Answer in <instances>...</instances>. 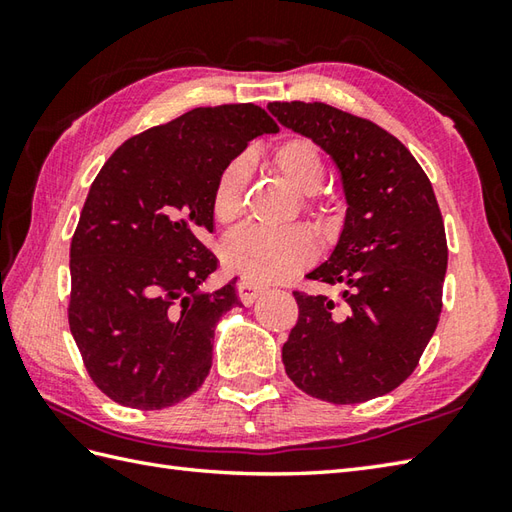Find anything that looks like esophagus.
Returning a JSON list of instances; mask_svg holds the SVG:
<instances>
[{
  "label": "esophagus",
  "mask_w": 512,
  "mask_h": 512,
  "mask_svg": "<svg viewBox=\"0 0 512 512\" xmlns=\"http://www.w3.org/2000/svg\"><path fill=\"white\" fill-rule=\"evenodd\" d=\"M262 292H264V288L253 284V281H248V279L237 281V297H239V301L244 303V306L255 303L259 297H262Z\"/></svg>",
  "instance_id": "obj_1"
}]
</instances>
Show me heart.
<instances>
[{
	"instance_id": "b5f03b06",
	"label": "heart",
	"mask_w": 512,
	"mask_h": 512,
	"mask_svg": "<svg viewBox=\"0 0 512 512\" xmlns=\"http://www.w3.org/2000/svg\"><path fill=\"white\" fill-rule=\"evenodd\" d=\"M273 167L292 189L308 195L310 211H325L317 189L325 178V162L319 147L306 136H288L273 149ZM253 162L242 154L228 160L217 173L211 211L220 224L233 222L242 213L244 193ZM314 259V244L303 228H266L246 226L228 235L222 242V262L231 273L255 284H273L306 268Z\"/></svg>"
}]
</instances>
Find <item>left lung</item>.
<instances>
[{"mask_svg": "<svg viewBox=\"0 0 512 512\" xmlns=\"http://www.w3.org/2000/svg\"><path fill=\"white\" fill-rule=\"evenodd\" d=\"M341 173L345 224L328 262L308 275L339 301L295 290L299 319L281 350L301 391L334 405L389 394L413 374L442 312L449 248L427 173L383 127L328 103H270Z\"/></svg>", "mask_w": 512, "mask_h": 512, "instance_id": "obj_1", "label": "left lung"}]
</instances>
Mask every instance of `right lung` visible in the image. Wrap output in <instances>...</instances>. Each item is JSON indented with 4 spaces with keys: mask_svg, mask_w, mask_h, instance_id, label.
Masks as SVG:
<instances>
[{
    "mask_svg": "<svg viewBox=\"0 0 512 512\" xmlns=\"http://www.w3.org/2000/svg\"><path fill=\"white\" fill-rule=\"evenodd\" d=\"M275 132L253 103L195 107L125 140L94 178L70 246L68 321L118 405L165 409L209 376L215 325L239 303L235 279L200 290L217 270L213 184L248 140Z\"/></svg>",
    "mask_w": 512,
    "mask_h": 512,
    "instance_id": "add662e5",
    "label": "right lung"
}]
</instances>
